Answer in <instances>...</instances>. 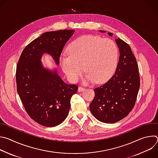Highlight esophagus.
Here are the masks:
<instances>
[{
  "label": "esophagus",
  "mask_w": 158,
  "mask_h": 158,
  "mask_svg": "<svg viewBox=\"0 0 158 158\" xmlns=\"http://www.w3.org/2000/svg\"><path fill=\"white\" fill-rule=\"evenodd\" d=\"M84 90H85V88L82 87V86H79V88H78V91L79 92H82V91H84Z\"/></svg>",
  "instance_id": "34e87169"
}]
</instances>
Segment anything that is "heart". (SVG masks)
<instances>
[{
    "label": "heart",
    "instance_id": "heart-1",
    "mask_svg": "<svg viewBox=\"0 0 158 158\" xmlns=\"http://www.w3.org/2000/svg\"><path fill=\"white\" fill-rule=\"evenodd\" d=\"M68 55L60 58L62 70L69 79L76 82L82 73L87 81H107L114 73L118 59V48L109 39L84 35L73 40L67 48Z\"/></svg>",
    "mask_w": 158,
    "mask_h": 158
}]
</instances>
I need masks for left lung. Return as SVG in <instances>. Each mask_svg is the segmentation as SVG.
<instances>
[{"label": "left lung", "mask_w": 158, "mask_h": 158, "mask_svg": "<svg viewBox=\"0 0 158 158\" xmlns=\"http://www.w3.org/2000/svg\"><path fill=\"white\" fill-rule=\"evenodd\" d=\"M108 34L112 35L110 32ZM115 40L120 52L115 74L94 89L95 96L89 105L93 116L105 123H116L129 114L136 103L140 87L138 65L130 46L119 38Z\"/></svg>", "instance_id": "1"}]
</instances>
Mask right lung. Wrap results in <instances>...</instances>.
Wrapping results in <instances>:
<instances>
[{"instance_id": "1", "label": "right lung", "mask_w": 158, "mask_h": 158, "mask_svg": "<svg viewBox=\"0 0 158 158\" xmlns=\"http://www.w3.org/2000/svg\"><path fill=\"white\" fill-rule=\"evenodd\" d=\"M74 30L47 32L30 42L19 57L16 68L17 91L29 117L38 124L54 127L69 114L71 99L78 86L65 83L55 71L43 68L40 59L46 52L56 64Z\"/></svg>"}]
</instances>
